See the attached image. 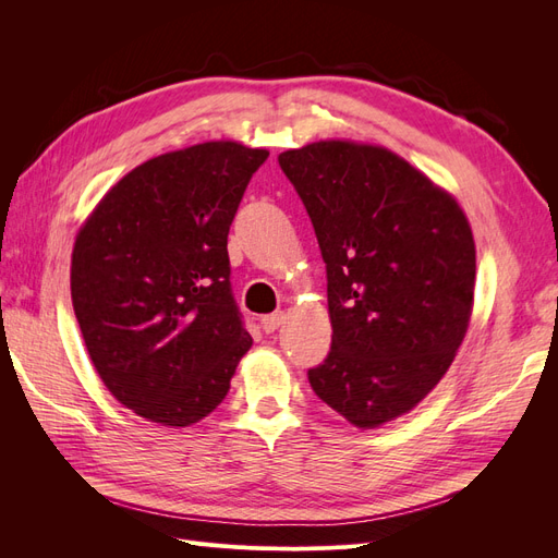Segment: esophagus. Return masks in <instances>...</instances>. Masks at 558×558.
<instances>
[{
    "instance_id": "34e87169",
    "label": "esophagus",
    "mask_w": 558,
    "mask_h": 558,
    "mask_svg": "<svg viewBox=\"0 0 558 558\" xmlns=\"http://www.w3.org/2000/svg\"><path fill=\"white\" fill-rule=\"evenodd\" d=\"M283 324V314L281 312H277V314H267V316H263L260 318V328L269 335V332H275L279 326Z\"/></svg>"
}]
</instances>
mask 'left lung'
I'll list each match as a JSON object with an SVG mask.
<instances>
[{
  "mask_svg": "<svg viewBox=\"0 0 558 558\" xmlns=\"http://www.w3.org/2000/svg\"><path fill=\"white\" fill-rule=\"evenodd\" d=\"M328 277L332 342L314 393L359 428L410 412L445 377L475 295L456 199L381 146L316 142L279 156Z\"/></svg>",
  "mask_w": 558,
  "mask_h": 558,
  "instance_id": "1",
  "label": "left lung"
}]
</instances>
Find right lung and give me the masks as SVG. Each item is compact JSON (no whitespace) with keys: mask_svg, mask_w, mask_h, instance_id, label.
I'll return each mask as SVG.
<instances>
[{"mask_svg":"<svg viewBox=\"0 0 558 558\" xmlns=\"http://www.w3.org/2000/svg\"><path fill=\"white\" fill-rule=\"evenodd\" d=\"M265 148L207 142L150 158L81 228L72 302L111 396L162 426H191L230 391L251 349L230 283L228 232Z\"/></svg>","mask_w":558,"mask_h":558,"instance_id":"right-lung-1","label":"right lung"}]
</instances>
